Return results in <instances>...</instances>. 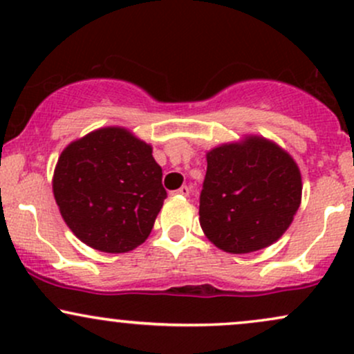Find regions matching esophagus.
<instances>
[{
  "instance_id": "esophagus-1",
  "label": "esophagus",
  "mask_w": 354,
  "mask_h": 354,
  "mask_svg": "<svg viewBox=\"0 0 354 354\" xmlns=\"http://www.w3.org/2000/svg\"><path fill=\"white\" fill-rule=\"evenodd\" d=\"M189 186H181L180 189H176V191H173L171 194H176V196H189Z\"/></svg>"
}]
</instances>
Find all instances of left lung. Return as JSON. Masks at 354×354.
I'll return each mask as SVG.
<instances>
[{
	"label": "left lung",
	"instance_id": "8db88e82",
	"mask_svg": "<svg viewBox=\"0 0 354 354\" xmlns=\"http://www.w3.org/2000/svg\"><path fill=\"white\" fill-rule=\"evenodd\" d=\"M206 161L200 225L209 241L234 254L273 245L301 203V174L293 158L254 136L214 148Z\"/></svg>",
	"mask_w": 354,
	"mask_h": 354
}]
</instances>
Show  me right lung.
<instances>
[{
    "mask_svg": "<svg viewBox=\"0 0 354 354\" xmlns=\"http://www.w3.org/2000/svg\"><path fill=\"white\" fill-rule=\"evenodd\" d=\"M161 178L151 146L123 128H101L61 153L53 193L81 241L126 253L151 233L166 198Z\"/></svg>",
    "mask_w": 354,
    "mask_h": 354,
    "instance_id": "1",
    "label": "right lung"
}]
</instances>
